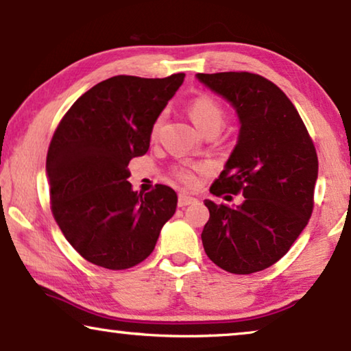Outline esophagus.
Wrapping results in <instances>:
<instances>
[{
    "mask_svg": "<svg viewBox=\"0 0 351 351\" xmlns=\"http://www.w3.org/2000/svg\"><path fill=\"white\" fill-rule=\"evenodd\" d=\"M196 198H193V196H189V195H185V193H180L179 195V208H185V206H189V204H193V203H196Z\"/></svg>",
    "mask_w": 351,
    "mask_h": 351,
    "instance_id": "34e87169",
    "label": "esophagus"
}]
</instances>
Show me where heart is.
I'll return each instance as SVG.
<instances>
[{
    "label": "heart",
    "mask_w": 351,
    "mask_h": 351,
    "mask_svg": "<svg viewBox=\"0 0 351 351\" xmlns=\"http://www.w3.org/2000/svg\"><path fill=\"white\" fill-rule=\"evenodd\" d=\"M189 113L193 123L196 124V128L199 131H204V129L217 126L222 128V124L225 121V112L223 108L220 107V104L217 100H214L209 95H199V97H195L190 100L189 104ZM162 121V114H160L155 119L152 126V134L155 136L158 132V129L161 126ZM201 166L198 165H189V166H182L176 169V177L180 182H184L186 185H191L195 182V171H198Z\"/></svg>",
    "instance_id": "obj_1"
}]
</instances>
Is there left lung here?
<instances>
[{"mask_svg": "<svg viewBox=\"0 0 351 351\" xmlns=\"http://www.w3.org/2000/svg\"><path fill=\"white\" fill-rule=\"evenodd\" d=\"M196 78L239 119L237 145L210 193L244 196L238 206L206 199L209 220L201 239L215 265L251 275L280 261L308 223L318 156L300 114L271 81L247 71Z\"/></svg>", "mask_w": 351, "mask_h": 351, "instance_id": "obj_1", "label": "left lung"}]
</instances>
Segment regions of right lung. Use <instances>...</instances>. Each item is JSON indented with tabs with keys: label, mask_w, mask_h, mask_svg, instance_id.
Returning a JSON list of instances; mask_svg holds the SVG:
<instances>
[{
	"label": "right lung",
	"mask_w": 351,
	"mask_h": 351,
	"mask_svg": "<svg viewBox=\"0 0 351 351\" xmlns=\"http://www.w3.org/2000/svg\"><path fill=\"white\" fill-rule=\"evenodd\" d=\"M185 75H119L84 93L62 118L46 160L51 209L75 251L94 265L126 270L150 256L177 193H137L128 165L145 155L152 126Z\"/></svg>",
	"instance_id": "1"
}]
</instances>
